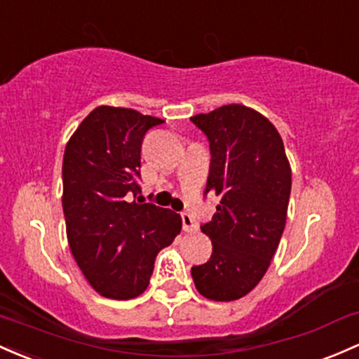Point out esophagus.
<instances>
[{"label": "esophagus", "instance_id": "1", "mask_svg": "<svg viewBox=\"0 0 359 359\" xmlns=\"http://www.w3.org/2000/svg\"><path fill=\"white\" fill-rule=\"evenodd\" d=\"M182 228L184 231H187V233H194V231H198V224H196L194 219H192L191 215H187V212H182Z\"/></svg>", "mask_w": 359, "mask_h": 359}]
</instances>
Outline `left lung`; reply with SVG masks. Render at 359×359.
<instances>
[{
    "label": "left lung",
    "mask_w": 359,
    "mask_h": 359,
    "mask_svg": "<svg viewBox=\"0 0 359 359\" xmlns=\"http://www.w3.org/2000/svg\"><path fill=\"white\" fill-rule=\"evenodd\" d=\"M191 121L210 141L204 194L218 198L210 223V261L191 269L196 288L215 302L250 293L266 274L288 215L291 168L278 129L257 110L230 104Z\"/></svg>",
    "instance_id": "1"
}]
</instances>
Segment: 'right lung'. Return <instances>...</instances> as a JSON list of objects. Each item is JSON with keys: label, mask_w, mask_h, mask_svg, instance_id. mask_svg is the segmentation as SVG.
Segmentation results:
<instances>
[{"label": "right lung", "mask_w": 359, "mask_h": 359, "mask_svg": "<svg viewBox=\"0 0 359 359\" xmlns=\"http://www.w3.org/2000/svg\"><path fill=\"white\" fill-rule=\"evenodd\" d=\"M135 109L100 105L81 121L62 158V211L71 254L102 297L131 300L148 288L156 254L182 230V218L141 192V143L163 124Z\"/></svg>", "instance_id": "right-lung-1"}]
</instances>
